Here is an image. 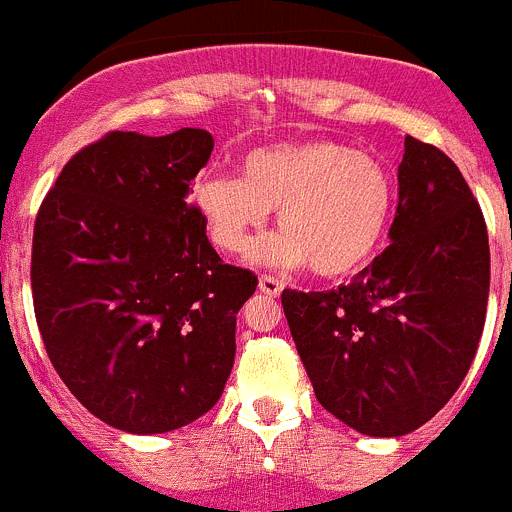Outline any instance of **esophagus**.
<instances>
[{
    "label": "esophagus",
    "instance_id": "1",
    "mask_svg": "<svg viewBox=\"0 0 512 512\" xmlns=\"http://www.w3.org/2000/svg\"><path fill=\"white\" fill-rule=\"evenodd\" d=\"M258 288H261V291L266 293V296L276 298L278 293L283 291V283L278 281V278H273V276H261V278H258Z\"/></svg>",
    "mask_w": 512,
    "mask_h": 512
}]
</instances>
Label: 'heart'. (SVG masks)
Listing matches in <instances>:
<instances>
[{
  "mask_svg": "<svg viewBox=\"0 0 512 512\" xmlns=\"http://www.w3.org/2000/svg\"><path fill=\"white\" fill-rule=\"evenodd\" d=\"M241 174H206L194 186L211 239L229 254L256 249L271 211L283 231L263 254L271 266L343 278L383 244L396 189L391 171L366 151L333 139L271 144L249 151Z\"/></svg>",
  "mask_w": 512,
  "mask_h": 512,
  "instance_id": "b5f03b06",
  "label": "heart"
}]
</instances>
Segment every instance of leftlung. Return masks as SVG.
<instances>
[{"label":"left lung","instance_id":"left-lung-1","mask_svg":"<svg viewBox=\"0 0 512 512\" xmlns=\"http://www.w3.org/2000/svg\"><path fill=\"white\" fill-rule=\"evenodd\" d=\"M393 244L351 283L281 293L318 403L358 433L428 423L463 383L485 326L490 249L458 166L406 136Z\"/></svg>","mask_w":512,"mask_h":512}]
</instances>
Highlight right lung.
I'll return each instance as SVG.
<instances>
[{
    "instance_id": "add662e5",
    "label": "right lung",
    "mask_w": 512,
    "mask_h": 512,
    "mask_svg": "<svg viewBox=\"0 0 512 512\" xmlns=\"http://www.w3.org/2000/svg\"><path fill=\"white\" fill-rule=\"evenodd\" d=\"M204 129L109 131L67 161L34 221L32 298L54 371L126 433L204 416L229 381L258 278L221 261L189 184Z\"/></svg>"
}]
</instances>
